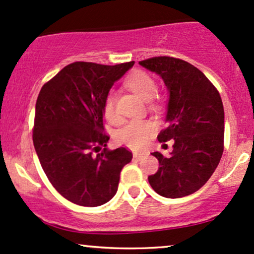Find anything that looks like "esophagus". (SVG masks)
<instances>
[{
    "mask_svg": "<svg viewBox=\"0 0 254 254\" xmlns=\"http://www.w3.org/2000/svg\"><path fill=\"white\" fill-rule=\"evenodd\" d=\"M145 152H138V151H135L133 152V158H135V160H140V158H143L145 156Z\"/></svg>",
    "mask_w": 254,
    "mask_h": 254,
    "instance_id": "obj_1",
    "label": "esophagus"
}]
</instances>
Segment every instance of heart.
Masks as SVG:
<instances>
[{"label": "heart", "instance_id": "b5f03b06", "mask_svg": "<svg viewBox=\"0 0 254 254\" xmlns=\"http://www.w3.org/2000/svg\"><path fill=\"white\" fill-rule=\"evenodd\" d=\"M127 87L143 100H151L155 97L157 91L156 81L151 75L143 71H136L127 78ZM103 111L105 118L109 122L116 123L118 122V116L116 114V94L110 92L104 100ZM156 130V125L151 121H143V119H133L125 124L122 129L118 130L116 138L118 143L124 144L133 149H142L150 137L154 135Z\"/></svg>", "mask_w": 254, "mask_h": 254}]
</instances>
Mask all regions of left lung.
<instances>
[{
    "label": "left lung",
    "mask_w": 254,
    "mask_h": 254,
    "mask_svg": "<svg viewBox=\"0 0 254 254\" xmlns=\"http://www.w3.org/2000/svg\"><path fill=\"white\" fill-rule=\"evenodd\" d=\"M139 65L160 75L167 86V127L157 138L161 143L174 139L169 156L152 152L160 168L148 177L149 183L161 196H187L208 181L222 156L221 97L206 75L185 60L156 57L139 61Z\"/></svg>",
    "instance_id": "1"
}]
</instances>
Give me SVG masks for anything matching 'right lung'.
<instances>
[{
	"instance_id": "right-lung-1",
	"label": "right lung",
	"mask_w": 254,
	"mask_h": 254,
	"mask_svg": "<svg viewBox=\"0 0 254 254\" xmlns=\"http://www.w3.org/2000/svg\"><path fill=\"white\" fill-rule=\"evenodd\" d=\"M133 64H69L39 93L33 130L36 155L52 186L79 206L109 202L117 193L122 169L132 158L122 146L106 148L103 105Z\"/></svg>"
}]
</instances>
